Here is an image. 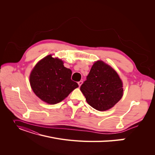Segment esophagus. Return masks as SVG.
Listing matches in <instances>:
<instances>
[{
  "label": "esophagus",
  "instance_id": "esophagus-1",
  "mask_svg": "<svg viewBox=\"0 0 155 155\" xmlns=\"http://www.w3.org/2000/svg\"><path fill=\"white\" fill-rule=\"evenodd\" d=\"M83 84V81H82V80H80V82H78V85H79V87H80L81 85H82V84Z\"/></svg>",
  "mask_w": 155,
  "mask_h": 155
}]
</instances>
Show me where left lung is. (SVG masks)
Wrapping results in <instances>:
<instances>
[{"instance_id":"obj_1","label":"left lung","mask_w":155,"mask_h":155,"mask_svg":"<svg viewBox=\"0 0 155 155\" xmlns=\"http://www.w3.org/2000/svg\"><path fill=\"white\" fill-rule=\"evenodd\" d=\"M87 103L97 110H107L123 95V82L117 72L102 61H97L80 87Z\"/></svg>"}]
</instances>
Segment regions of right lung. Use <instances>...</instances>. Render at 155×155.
<instances>
[{"instance_id": "obj_1", "label": "right lung", "mask_w": 155, "mask_h": 155, "mask_svg": "<svg viewBox=\"0 0 155 155\" xmlns=\"http://www.w3.org/2000/svg\"><path fill=\"white\" fill-rule=\"evenodd\" d=\"M71 73L70 69L64 67L63 61L48 55L32 70L30 84L39 99L48 104H55L78 87L77 82L71 80Z\"/></svg>"}]
</instances>
